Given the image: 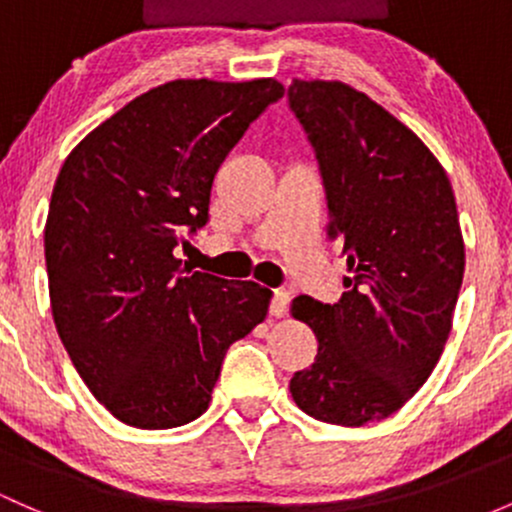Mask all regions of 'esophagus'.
I'll return each instance as SVG.
<instances>
[{
	"label": "esophagus",
	"mask_w": 512,
	"mask_h": 512,
	"mask_svg": "<svg viewBox=\"0 0 512 512\" xmlns=\"http://www.w3.org/2000/svg\"><path fill=\"white\" fill-rule=\"evenodd\" d=\"M288 302H290V293L288 290H276L271 300V315L273 317H283L288 312Z\"/></svg>",
	"instance_id": "obj_1"
}]
</instances>
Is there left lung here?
Masks as SVG:
<instances>
[{
	"label": "left lung",
	"mask_w": 512,
	"mask_h": 512,
	"mask_svg": "<svg viewBox=\"0 0 512 512\" xmlns=\"http://www.w3.org/2000/svg\"><path fill=\"white\" fill-rule=\"evenodd\" d=\"M290 107L320 161L329 239L346 258L334 305L293 300L315 364L290 378L302 412L361 427L403 408L452 332L464 236L447 170L415 131L339 80H293Z\"/></svg>",
	"instance_id": "8db88e82"
}]
</instances>
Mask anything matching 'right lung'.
<instances>
[{"instance_id": "obj_1", "label": "right lung", "mask_w": 512, "mask_h": 512, "mask_svg": "<svg viewBox=\"0 0 512 512\" xmlns=\"http://www.w3.org/2000/svg\"><path fill=\"white\" fill-rule=\"evenodd\" d=\"M283 95L273 78L166 82L92 129L60 168L46 219L53 322L124 425L200 417L229 346L266 320L271 288L185 272L175 246L205 227L219 166Z\"/></svg>"}]
</instances>
